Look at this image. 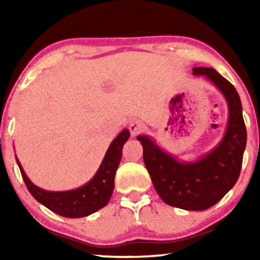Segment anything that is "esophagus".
<instances>
[{"label": "esophagus", "mask_w": 260, "mask_h": 260, "mask_svg": "<svg viewBox=\"0 0 260 260\" xmlns=\"http://www.w3.org/2000/svg\"><path fill=\"white\" fill-rule=\"evenodd\" d=\"M129 130L131 133V136H137L144 130V124L138 119H134L129 123Z\"/></svg>", "instance_id": "obj_1"}]
</instances>
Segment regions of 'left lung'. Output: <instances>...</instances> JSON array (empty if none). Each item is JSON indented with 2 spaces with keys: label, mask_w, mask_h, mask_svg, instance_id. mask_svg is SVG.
<instances>
[{
  "label": "left lung",
  "mask_w": 260,
  "mask_h": 260,
  "mask_svg": "<svg viewBox=\"0 0 260 260\" xmlns=\"http://www.w3.org/2000/svg\"><path fill=\"white\" fill-rule=\"evenodd\" d=\"M221 91L229 105V124L221 142L194 162H180L150 137L138 136L151 182L167 205L186 211H204L219 202L239 179L246 147V126L240 97L232 84L214 69L194 67Z\"/></svg>",
  "instance_id": "obj_1"
}]
</instances>
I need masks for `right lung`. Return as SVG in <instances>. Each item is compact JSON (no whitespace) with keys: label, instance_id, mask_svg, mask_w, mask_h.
<instances>
[{"label":"right lung","instance_id":"1","mask_svg":"<svg viewBox=\"0 0 260 260\" xmlns=\"http://www.w3.org/2000/svg\"><path fill=\"white\" fill-rule=\"evenodd\" d=\"M129 137V130L124 129L110 144L95 175L83 187L73 190L41 189L28 179L19 159H16V162L24 183L35 200L65 218H83L108 205L115 187V175L122 158L123 145Z\"/></svg>","mask_w":260,"mask_h":260}]
</instances>
